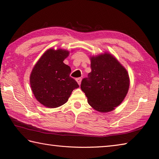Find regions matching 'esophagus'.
Returning <instances> with one entry per match:
<instances>
[{
  "label": "esophagus",
  "instance_id": "esophagus-1",
  "mask_svg": "<svg viewBox=\"0 0 159 159\" xmlns=\"http://www.w3.org/2000/svg\"><path fill=\"white\" fill-rule=\"evenodd\" d=\"M76 81H77V82H78V84L80 85V84H81V78H77L76 79Z\"/></svg>",
  "mask_w": 159,
  "mask_h": 159
}]
</instances>
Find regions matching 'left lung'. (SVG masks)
<instances>
[{"label": "left lung", "instance_id": "left-lung-1", "mask_svg": "<svg viewBox=\"0 0 159 159\" xmlns=\"http://www.w3.org/2000/svg\"><path fill=\"white\" fill-rule=\"evenodd\" d=\"M91 71L81 89L91 107L101 113L114 110L128 93L130 79L125 68L110 53L90 56Z\"/></svg>", "mask_w": 159, "mask_h": 159}]
</instances>
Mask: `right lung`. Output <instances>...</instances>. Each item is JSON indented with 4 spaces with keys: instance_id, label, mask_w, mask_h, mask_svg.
<instances>
[{
    "instance_id": "1",
    "label": "right lung",
    "mask_w": 159,
    "mask_h": 159,
    "mask_svg": "<svg viewBox=\"0 0 159 159\" xmlns=\"http://www.w3.org/2000/svg\"><path fill=\"white\" fill-rule=\"evenodd\" d=\"M70 54L67 50H47L31 71L30 83L34 95L44 106L56 108L66 103L72 91L78 88L70 76L71 68L64 63Z\"/></svg>"
}]
</instances>
